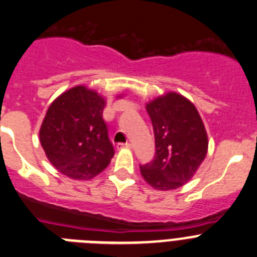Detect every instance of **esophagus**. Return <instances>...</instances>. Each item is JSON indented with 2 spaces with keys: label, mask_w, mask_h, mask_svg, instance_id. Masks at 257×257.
<instances>
[{
  "label": "esophagus",
  "mask_w": 257,
  "mask_h": 257,
  "mask_svg": "<svg viewBox=\"0 0 257 257\" xmlns=\"http://www.w3.org/2000/svg\"><path fill=\"white\" fill-rule=\"evenodd\" d=\"M116 147H117V149H119V150H121V149H128V150H131V149H132V145H131V143H117Z\"/></svg>",
  "instance_id": "esophagus-1"
}]
</instances>
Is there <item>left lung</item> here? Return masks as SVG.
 Masks as SVG:
<instances>
[{
  "label": "left lung",
  "instance_id": "left-lung-1",
  "mask_svg": "<svg viewBox=\"0 0 257 257\" xmlns=\"http://www.w3.org/2000/svg\"><path fill=\"white\" fill-rule=\"evenodd\" d=\"M155 134L151 163L141 165L143 179L157 191H172L187 183L207 154V134L195 105L175 92L146 105Z\"/></svg>",
  "mask_w": 257,
  "mask_h": 257
}]
</instances>
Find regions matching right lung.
I'll return each mask as SVG.
<instances>
[{
	"instance_id": "obj_1",
	"label": "right lung",
	"mask_w": 257,
	"mask_h": 257,
	"mask_svg": "<svg viewBox=\"0 0 257 257\" xmlns=\"http://www.w3.org/2000/svg\"><path fill=\"white\" fill-rule=\"evenodd\" d=\"M106 101L93 89L77 85L48 107L39 141L50 163L73 179H92L114 156L102 119Z\"/></svg>"
}]
</instances>
